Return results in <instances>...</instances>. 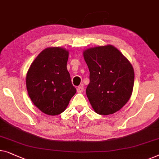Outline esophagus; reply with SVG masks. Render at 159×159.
Wrapping results in <instances>:
<instances>
[{
    "instance_id": "obj_1",
    "label": "esophagus",
    "mask_w": 159,
    "mask_h": 159,
    "mask_svg": "<svg viewBox=\"0 0 159 159\" xmlns=\"http://www.w3.org/2000/svg\"><path fill=\"white\" fill-rule=\"evenodd\" d=\"M77 93H82V92L84 91V87H83V85H80V86H79L77 87Z\"/></svg>"
}]
</instances>
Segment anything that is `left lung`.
I'll use <instances>...</instances> for the list:
<instances>
[{
    "label": "left lung",
    "instance_id": "1",
    "mask_svg": "<svg viewBox=\"0 0 159 159\" xmlns=\"http://www.w3.org/2000/svg\"><path fill=\"white\" fill-rule=\"evenodd\" d=\"M89 70L86 94L95 112L113 114L129 100L134 70L128 59L112 45L89 48L83 52Z\"/></svg>",
    "mask_w": 159,
    "mask_h": 159
}]
</instances>
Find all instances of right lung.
<instances>
[{
  "instance_id": "obj_1",
  "label": "right lung",
  "mask_w": 159,
  "mask_h": 159,
  "mask_svg": "<svg viewBox=\"0 0 159 159\" xmlns=\"http://www.w3.org/2000/svg\"><path fill=\"white\" fill-rule=\"evenodd\" d=\"M69 52L61 47L43 50L30 66L26 83L32 102L43 113L63 112L77 92L66 68Z\"/></svg>"
}]
</instances>
